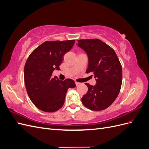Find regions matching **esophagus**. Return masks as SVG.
Instances as JSON below:
<instances>
[{"label":"esophagus","instance_id":"34e87169","mask_svg":"<svg viewBox=\"0 0 149 149\" xmlns=\"http://www.w3.org/2000/svg\"><path fill=\"white\" fill-rule=\"evenodd\" d=\"M75 84H76V85L78 86H79L81 83H78V82H75Z\"/></svg>","mask_w":149,"mask_h":149}]
</instances>
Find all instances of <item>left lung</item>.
<instances>
[{
	"label": "left lung",
	"mask_w": 149,
	"mask_h": 149,
	"mask_svg": "<svg viewBox=\"0 0 149 149\" xmlns=\"http://www.w3.org/2000/svg\"><path fill=\"white\" fill-rule=\"evenodd\" d=\"M78 42V46L88 56L86 73H93L96 81L94 86L85 83L88 91L81 98L82 103L90 110H104L113 103L119 93L123 79L121 64L114 49L101 40L85 39Z\"/></svg>",
	"instance_id": "8db88e82"
}]
</instances>
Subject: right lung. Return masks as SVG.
<instances>
[{
  "mask_svg": "<svg viewBox=\"0 0 149 149\" xmlns=\"http://www.w3.org/2000/svg\"><path fill=\"white\" fill-rule=\"evenodd\" d=\"M74 40L47 41L31 53L24 67V80L28 95L38 109L47 112L59 110L63 106L68 88L76 86L71 79L52 78L60 70L63 56L73 47Z\"/></svg>",
  "mask_w": 149,
  "mask_h": 149,
  "instance_id": "add662e5",
  "label": "right lung"
}]
</instances>
